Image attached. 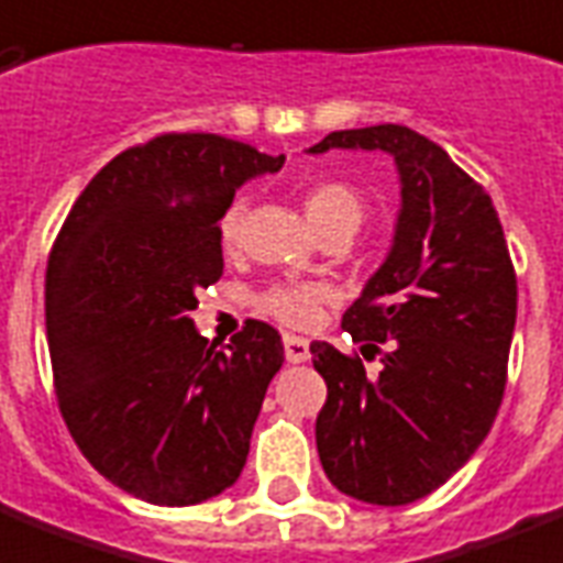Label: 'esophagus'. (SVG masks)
Returning a JSON list of instances; mask_svg holds the SVG:
<instances>
[{"mask_svg":"<svg viewBox=\"0 0 563 563\" xmlns=\"http://www.w3.org/2000/svg\"><path fill=\"white\" fill-rule=\"evenodd\" d=\"M285 356H287V362H292V365H299V362H308L310 360L308 339L285 333Z\"/></svg>","mask_w":563,"mask_h":563,"instance_id":"1","label":"esophagus"}]
</instances>
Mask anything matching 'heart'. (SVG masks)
Wrapping results in <instances>:
<instances>
[{"label":"heart","mask_w":563,"mask_h":563,"mask_svg":"<svg viewBox=\"0 0 563 563\" xmlns=\"http://www.w3.org/2000/svg\"><path fill=\"white\" fill-rule=\"evenodd\" d=\"M244 212L247 203L244 198H232L218 218V241L221 247L232 250L241 239V227H244ZM305 212H308L310 224L328 235H354L368 216V201L362 198L354 184L339 178L313 180L305 189ZM324 290L310 282H273L255 296V310L271 316L276 322L287 328H308L319 319L322 310Z\"/></svg>","instance_id":"b5f03b06"}]
</instances>
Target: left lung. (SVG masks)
Listing matches in <instances>:
<instances>
[{"mask_svg": "<svg viewBox=\"0 0 563 563\" xmlns=\"http://www.w3.org/2000/svg\"><path fill=\"white\" fill-rule=\"evenodd\" d=\"M383 148L402 178L391 255L342 316L360 351L313 342L328 383L316 449L339 492L402 506L443 486L498 417L518 278L489 192L408 125L331 132L310 152ZM384 360L376 377L362 358Z\"/></svg>", "mask_w": 563, "mask_h": 563, "instance_id": "left-lung-1", "label": "left lung"}]
</instances>
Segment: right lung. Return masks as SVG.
Listing matches in <instances>:
<instances>
[{
	"instance_id": "right-lung-1",
	"label": "right lung",
	"mask_w": 563,
	"mask_h": 563,
	"mask_svg": "<svg viewBox=\"0 0 563 563\" xmlns=\"http://www.w3.org/2000/svg\"><path fill=\"white\" fill-rule=\"evenodd\" d=\"M282 164L221 134H157L88 180L54 239L45 328L59 415L134 498L201 504L247 463L282 336L247 319L218 351L189 310L224 273L218 218L235 189Z\"/></svg>"
}]
</instances>
